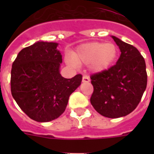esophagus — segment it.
<instances>
[{
	"label": "esophagus",
	"mask_w": 154,
	"mask_h": 154,
	"mask_svg": "<svg viewBox=\"0 0 154 154\" xmlns=\"http://www.w3.org/2000/svg\"><path fill=\"white\" fill-rule=\"evenodd\" d=\"M90 79H89V77L87 76V75H84L83 77H82V82H89Z\"/></svg>",
	"instance_id": "obj_1"
}]
</instances>
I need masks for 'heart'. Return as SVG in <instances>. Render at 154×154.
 <instances>
[{
  "mask_svg": "<svg viewBox=\"0 0 154 154\" xmlns=\"http://www.w3.org/2000/svg\"><path fill=\"white\" fill-rule=\"evenodd\" d=\"M117 49L112 43L92 42L80 46L72 54V58L67 59V63L75 65H90L95 72H101L109 67L117 57Z\"/></svg>",
  "mask_w": 154,
  "mask_h": 154,
  "instance_id": "b5f03b06",
  "label": "heart"
}]
</instances>
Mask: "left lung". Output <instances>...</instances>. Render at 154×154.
<instances>
[{"label":"left lung","mask_w":154,"mask_h":154,"mask_svg":"<svg viewBox=\"0 0 154 154\" xmlns=\"http://www.w3.org/2000/svg\"><path fill=\"white\" fill-rule=\"evenodd\" d=\"M112 37L122 53L116 65L91 75L90 102L104 117L117 118L138 105L147 85V72L145 59L136 47Z\"/></svg>","instance_id":"left-lung-1"}]
</instances>
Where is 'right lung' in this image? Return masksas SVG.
<instances>
[{
    "instance_id": "obj_1",
    "label": "right lung",
    "mask_w": 154,
    "mask_h": 154,
    "mask_svg": "<svg viewBox=\"0 0 154 154\" xmlns=\"http://www.w3.org/2000/svg\"><path fill=\"white\" fill-rule=\"evenodd\" d=\"M57 45L36 42L21 49L12 65V96L23 112L36 122H50L60 117L71 94L82 82V74L69 79L60 74L62 56Z\"/></svg>"
}]
</instances>
